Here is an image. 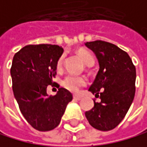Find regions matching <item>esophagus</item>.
Listing matches in <instances>:
<instances>
[{
	"instance_id": "obj_1",
	"label": "esophagus",
	"mask_w": 147,
	"mask_h": 147,
	"mask_svg": "<svg viewBox=\"0 0 147 147\" xmlns=\"http://www.w3.org/2000/svg\"><path fill=\"white\" fill-rule=\"evenodd\" d=\"M81 96L79 95H74V100H81Z\"/></svg>"
}]
</instances>
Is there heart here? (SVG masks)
<instances>
[{"label": "heart", "mask_w": 147, "mask_h": 147, "mask_svg": "<svg viewBox=\"0 0 147 147\" xmlns=\"http://www.w3.org/2000/svg\"><path fill=\"white\" fill-rule=\"evenodd\" d=\"M80 56L86 65L92 66L94 64V58H93L92 55L90 52L85 51V50H82L80 52ZM63 59H64L63 56L59 59L58 67H60L62 65ZM62 84L65 89L69 90V91H71L73 92H76L81 86H83L85 84V79L82 77H80V76L74 75V74H68L64 78V80H63Z\"/></svg>", "instance_id": "b5f03b06"}]
</instances>
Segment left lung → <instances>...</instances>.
I'll return each instance as SVG.
<instances>
[{
    "label": "left lung",
    "mask_w": 147,
    "mask_h": 147,
    "mask_svg": "<svg viewBox=\"0 0 147 147\" xmlns=\"http://www.w3.org/2000/svg\"><path fill=\"white\" fill-rule=\"evenodd\" d=\"M98 59L100 69L89 91L100 102L86 111L90 125L101 131L115 128L125 118L136 92V67L127 53L111 43L96 40L85 43Z\"/></svg>",
    "instance_id": "1"
}]
</instances>
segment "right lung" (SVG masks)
<instances>
[{
  "mask_svg": "<svg viewBox=\"0 0 147 147\" xmlns=\"http://www.w3.org/2000/svg\"><path fill=\"white\" fill-rule=\"evenodd\" d=\"M63 52L56 45H28L13 56L11 75L14 97L23 117L36 130L55 128L73 100L72 93L65 88H59L54 96L47 92Z\"/></svg>",
  "mask_w": 147,
  "mask_h": 147,
  "instance_id": "obj_1",
  "label": "right lung"
}]
</instances>
